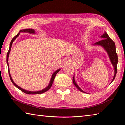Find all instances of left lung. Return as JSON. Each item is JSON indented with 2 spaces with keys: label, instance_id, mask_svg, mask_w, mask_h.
<instances>
[{
  "label": "left lung",
  "instance_id": "8db88e82",
  "mask_svg": "<svg viewBox=\"0 0 125 125\" xmlns=\"http://www.w3.org/2000/svg\"><path fill=\"white\" fill-rule=\"evenodd\" d=\"M103 39L101 41L99 42H98L94 43V45H94V46H99L102 47L103 49L106 51L107 52V55L109 57L110 60L111 61V64L114 67V74L113 76V78L111 83L113 81L114 79H115L116 73H117V63H118V56L116 53V46L114 42L112 41V40L110 38L109 36H108V34L106 33V31H104V33L100 37ZM73 82L74 84V85L76 87L77 89L84 93H86L84 91H83V90L80 89V87L78 86V84L76 83L75 80V76L73 78Z\"/></svg>",
  "mask_w": 125,
  "mask_h": 125
}]
</instances>
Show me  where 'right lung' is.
Returning <instances> with one entry per match:
<instances>
[{
	"label": "right lung",
	"instance_id": "obj_1",
	"mask_svg": "<svg viewBox=\"0 0 125 125\" xmlns=\"http://www.w3.org/2000/svg\"><path fill=\"white\" fill-rule=\"evenodd\" d=\"M21 32H23V33H28L29 34H36V33L35 31V30L34 29H23V30H22L20 31H19V33L16 35L15 36H14V37L13 38V39H12V41L10 42V46H9V50H8V52L7 53V65H8V73H9V77H10V78L11 80L12 83L14 84V85L17 87V88H18L19 89H20L21 91H23L24 92V93L25 94H42L43 93V92H45L46 91H48V90H49L50 88H51V86L52 85V83H53V81H54V79L55 78V77L56 75L57 74V73H58V72L61 70V68H59V69L56 70L55 72H54V73H53V74L51 76V78L50 79V82H49V83L48 85L47 86V87H46L45 88H44V89H42V90H39V91H29V90H25V89H23V88H22L21 87H19V86H18L17 84H16L14 81L13 80L12 78L11 77V74H10V70H9V64H8V58H9V53L10 52V51H11V47H12V43L13 42L15 41V39L17 38L18 36H19L20 35V33H21Z\"/></svg>",
	"mask_w": 125,
	"mask_h": 125
}]
</instances>
